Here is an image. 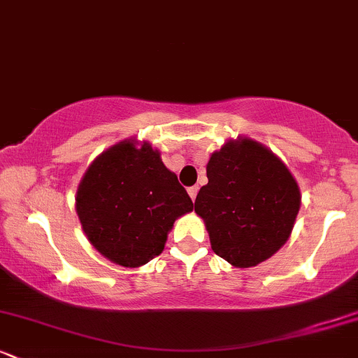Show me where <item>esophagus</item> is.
<instances>
[{
    "label": "esophagus",
    "instance_id": "esophagus-1",
    "mask_svg": "<svg viewBox=\"0 0 358 358\" xmlns=\"http://www.w3.org/2000/svg\"><path fill=\"white\" fill-rule=\"evenodd\" d=\"M196 193H199V187H196V185H195V187L188 188V195H190L192 200L196 199Z\"/></svg>",
    "mask_w": 358,
    "mask_h": 358
}]
</instances>
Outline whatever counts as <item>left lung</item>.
<instances>
[{"label":"left lung","instance_id":"obj_1","mask_svg":"<svg viewBox=\"0 0 358 358\" xmlns=\"http://www.w3.org/2000/svg\"><path fill=\"white\" fill-rule=\"evenodd\" d=\"M207 178L195 212L207 225L217 256L236 268H252L285 245L301 195L273 151L249 138L231 139L212 153Z\"/></svg>","mask_w":358,"mask_h":358}]
</instances>
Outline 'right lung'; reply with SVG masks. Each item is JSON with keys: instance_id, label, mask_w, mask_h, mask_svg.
Instances as JSON below:
<instances>
[{"instance_id": "add662e5", "label": "right lung", "mask_w": 358, "mask_h": 358, "mask_svg": "<svg viewBox=\"0 0 358 358\" xmlns=\"http://www.w3.org/2000/svg\"><path fill=\"white\" fill-rule=\"evenodd\" d=\"M77 215L90 244L124 268L159 256L175 220L193 202L150 143L124 139L101 153L77 188Z\"/></svg>"}]
</instances>
